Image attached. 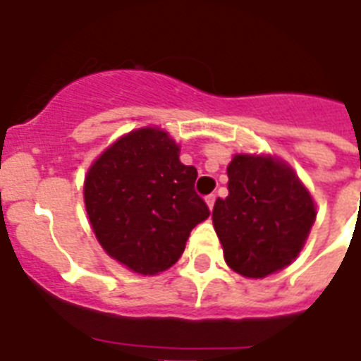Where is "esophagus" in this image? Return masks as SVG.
<instances>
[{
    "label": "esophagus",
    "mask_w": 361,
    "mask_h": 361,
    "mask_svg": "<svg viewBox=\"0 0 361 361\" xmlns=\"http://www.w3.org/2000/svg\"><path fill=\"white\" fill-rule=\"evenodd\" d=\"M205 202H207L209 209H213V207H214V202H216V195H209V196H205Z\"/></svg>",
    "instance_id": "obj_1"
}]
</instances>
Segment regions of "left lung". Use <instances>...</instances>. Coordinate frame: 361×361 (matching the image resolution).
Returning a JSON list of instances; mask_svg holds the SVG:
<instances>
[{
  "label": "left lung",
  "instance_id": "1",
  "mask_svg": "<svg viewBox=\"0 0 361 361\" xmlns=\"http://www.w3.org/2000/svg\"><path fill=\"white\" fill-rule=\"evenodd\" d=\"M227 176L229 195L216 200L213 224L229 268L260 279L288 266L316 220L308 190L271 157L235 156Z\"/></svg>",
  "mask_w": 361,
  "mask_h": 361
}]
</instances>
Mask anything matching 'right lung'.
<instances>
[{
  "label": "right lung",
  "instance_id": "obj_1",
  "mask_svg": "<svg viewBox=\"0 0 361 361\" xmlns=\"http://www.w3.org/2000/svg\"><path fill=\"white\" fill-rule=\"evenodd\" d=\"M196 178L163 130H135L111 145L84 185L87 216L106 253L143 275L178 262L192 227L211 214Z\"/></svg>",
  "mask_w": 361,
  "mask_h": 361
}]
</instances>
